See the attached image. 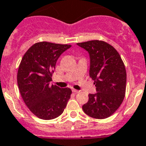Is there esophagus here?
Wrapping results in <instances>:
<instances>
[{
  "mask_svg": "<svg viewBox=\"0 0 146 146\" xmlns=\"http://www.w3.org/2000/svg\"><path fill=\"white\" fill-rule=\"evenodd\" d=\"M72 91L73 92H74V93H79V92H80V90H76V89H72Z\"/></svg>",
  "mask_w": 146,
  "mask_h": 146,
  "instance_id": "34e87169",
  "label": "esophagus"
}]
</instances>
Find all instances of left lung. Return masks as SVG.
<instances>
[{"label":"left lung","instance_id":"obj_1","mask_svg":"<svg viewBox=\"0 0 146 146\" xmlns=\"http://www.w3.org/2000/svg\"><path fill=\"white\" fill-rule=\"evenodd\" d=\"M88 51L90 58L89 76L96 86L89 94L82 110L87 115L104 119L112 115L122 104L126 92L127 73L119 53L111 44L93 40L77 43Z\"/></svg>","mask_w":146,"mask_h":146}]
</instances>
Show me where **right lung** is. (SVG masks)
Listing matches in <instances>:
<instances>
[{
	"instance_id": "right-lung-1",
	"label": "right lung",
	"mask_w": 146,
	"mask_h": 146,
	"mask_svg": "<svg viewBox=\"0 0 146 146\" xmlns=\"http://www.w3.org/2000/svg\"><path fill=\"white\" fill-rule=\"evenodd\" d=\"M70 47L38 42L22 58L17 73L19 92L31 112L40 119L52 120L59 117L70 98V89L50 84L57 59Z\"/></svg>"
}]
</instances>
